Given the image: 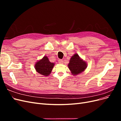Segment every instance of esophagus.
Masks as SVG:
<instances>
[{"mask_svg": "<svg viewBox=\"0 0 121 121\" xmlns=\"http://www.w3.org/2000/svg\"><path fill=\"white\" fill-rule=\"evenodd\" d=\"M58 63L59 64H63V60H58Z\"/></svg>", "mask_w": 121, "mask_h": 121, "instance_id": "esophagus-1", "label": "esophagus"}]
</instances>
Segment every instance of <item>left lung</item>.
Listing matches in <instances>:
<instances>
[{
    "label": "left lung",
    "mask_w": 121,
    "mask_h": 121,
    "mask_svg": "<svg viewBox=\"0 0 121 121\" xmlns=\"http://www.w3.org/2000/svg\"><path fill=\"white\" fill-rule=\"evenodd\" d=\"M68 67L72 74L77 75L85 70L87 67V64L85 61L80 58L78 54H75L71 57Z\"/></svg>",
    "instance_id": "obj_1"
}]
</instances>
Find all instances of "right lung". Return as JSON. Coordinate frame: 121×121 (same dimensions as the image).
Instances as JSON below:
<instances>
[{
  "mask_svg": "<svg viewBox=\"0 0 121 121\" xmlns=\"http://www.w3.org/2000/svg\"><path fill=\"white\" fill-rule=\"evenodd\" d=\"M54 64L49 61L48 57L44 56L42 60L36 63L35 68L36 71L42 75L47 76L52 72L54 66Z\"/></svg>",
  "mask_w": 121,
  "mask_h": 121,
  "instance_id": "right-lung-1",
  "label": "right lung"
}]
</instances>
